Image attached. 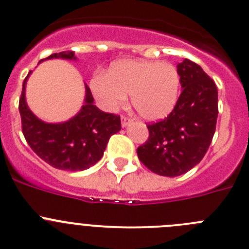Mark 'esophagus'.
Returning <instances> with one entry per match:
<instances>
[{"label": "esophagus", "instance_id": "esophagus-1", "mask_svg": "<svg viewBox=\"0 0 249 249\" xmlns=\"http://www.w3.org/2000/svg\"><path fill=\"white\" fill-rule=\"evenodd\" d=\"M131 122H132L131 118H129V117H126V116H122V126L123 127L127 126V125H129Z\"/></svg>", "mask_w": 249, "mask_h": 249}]
</instances>
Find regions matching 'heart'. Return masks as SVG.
<instances>
[{"label":"heart","mask_w":249,"mask_h":249,"mask_svg":"<svg viewBox=\"0 0 249 249\" xmlns=\"http://www.w3.org/2000/svg\"><path fill=\"white\" fill-rule=\"evenodd\" d=\"M94 96L105 108H120L131 95L135 111L146 120L163 119L174 109L180 93V75L169 63L129 59L112 65L90 81Z\"/></svg>","instance_id":"b5f03b06"}]
</instances>
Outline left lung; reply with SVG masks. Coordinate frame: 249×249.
I'll use <instances>...</instances> for the list:
<instances>
[{
    "mask_svg": "<svg viewBox=\"0 0 249 249\" xmlns=\"http://www.w3.org/2000/svg\"><path fill=\"white\" fill-rule=\"evenodd\" d=\"M182 91L164 119L148 124L149 137L137 148L140 161L162 177H178L203 160L213 141L218 116L213 80L195 62L178 64Z\"/></svg>",
    "mask_w": 249,
    "mask_h": 249,
    "instance_id": "8db88e82",
    "label": "left lung"
}]
</instances>
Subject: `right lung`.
<instances>
[{
	"mask_svg": "<svg viewBox=\"0 0 249 249\" xmlns=\"http://www.w3.org/2000/svg\"><path fill=\"white\" fill-rule=\"evenodd\" d=\"M50 58L75 59V54L72 51H63L46 59ZM27 77L22 83L19 111L22 133L28 145L43 161L62 171H83L95 164L103 158L109 137L122 129L120 117L99 109L93 104L94 98L86 85L85 105L76 116L59 124L44 123L26 104Z\"/></svg>",
	"mask_w": 249,
	"mask_h": 249,
	"instance_id": "1",
	"label": "right lung"
}]
</instances>
